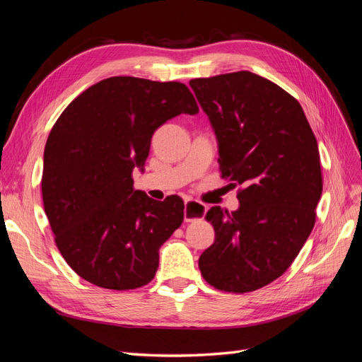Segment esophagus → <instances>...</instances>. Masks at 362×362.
Instances as JSON below:
<instances>
[{
	"mask_svg": "<svg viewBox=\"0 0 362 362\" xmlns=\"http://www.w3.org/2000/svg\"><path fill=\"white\" fill-rule=\"evenodd\" d=\"M206 204H202L199 202L194 200H187L185 202V209H183V218L187 223L195 221V220H202L204 214H206Z\"/></svg>",
	"mask_w": 362,
	"mask_h": 362,
	"instance_id": "esophagus-1",
	"label": "esophagus"
}]
</instances>
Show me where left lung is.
Masks as SVG:
<instances>
[{
	"label": "left lung",
	"instance_id": "1",
	"mask_svg": "<svg viewBox=\"0 0 362 362\" xmlns=\"http://www.w3.org/2000/svg\"><path fill=\"white\" fill-rule=\"evenodd\" d=\"M218 141L221 177L241 185L240 208L206 212L215 230L199 268L216 290L249 293L293 264L311 233L323 180L298 101L250 71L189 81Z\"/></svg>",
	"mask_w": 362,
	"mask_h": 362
}]
</instances>
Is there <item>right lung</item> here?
I'll use <instances>...</instances> for the list:
<instances>
[{
  "mask_svg": "<svg viewBox=\"0 0 362 362\" xmlns=\"http://www.w3.org/2000/svg\"><path fill=\"white\" fill-rule=\"evenodd\" d=\"M199 113L179 81L110 77L62 112L44 151L42 199L59 252L85 281L107 290L147 285L159 249L183 221V200L133 189L163 122Z\"/></svg>",
  "mask_w": 362,
  "mask_h": 362,
  "instance_id": "obj_1",
  "label": "right lung"
}]
</instances>
